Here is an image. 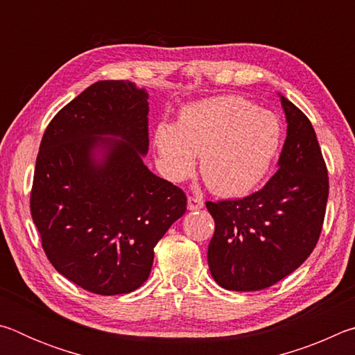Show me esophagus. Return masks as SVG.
Instances as JSON below:
<instances>
[{
    "mask_svg": "<svg viewBox=\"0 0 355 355\" xmlns=\"http://www.w3.org/2000/svg\"><path fill=\"white\" fill-rule=\"evenodd\" d=\"M203 207H205V202L199 199V197H188V208L191 209V211H196V209H202Z\"/></svg>",
    "mask_w": 355,
    "mask_h": 355,
    "instance_id": "obj_1",
    "label": "esophagus"
}]
</instances>
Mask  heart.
I'll return each mask as SVG.
<instances>
[{
	"mask_svg": "<svg viewBox=\"0 0 355 355\" xmlns=\"http://www.w3.org/2000/svg\"><path fill=\"white\" fill-rule=\"evenodd\" d=\"M274 114L243 97H214L186 105L178 122L156 125L153 142L163 175L173 183L200 171L214 192L244 196L261 182L280 146Z\"/></svg>",
	"mask_w": 355,
	"mask_h": 355,
	"instance_id": "obj_1",
	"label": "heart"
}]
</instances>
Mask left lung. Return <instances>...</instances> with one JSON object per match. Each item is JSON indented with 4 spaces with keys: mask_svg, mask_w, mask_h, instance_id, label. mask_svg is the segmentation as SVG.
<instances>
[{
    "mask_svg": "<svg viewBox=\"0 0 355 355\" xmlns=\"http://www.w3.org/2000/svg\"><path fill=\"white\" fill-rule=\"evenodd\" d=\"M279 98L286 119L279 171L244 199L207 202L216 225L208 266L225 290L277 284L307 260L322 228L329 178L320 144L307 116L284 95Z\"/></svg>",
    "mask_w": 355,
    "mask_h": 355,
    "instance_id": "obj_1",
    "label": "left lung"
}]
</instances>
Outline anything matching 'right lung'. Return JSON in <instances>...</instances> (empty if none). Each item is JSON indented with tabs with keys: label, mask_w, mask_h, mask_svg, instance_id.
<instances>
[{
	"label": "right lung",
	"mask_w": 355,
	"mask_h": 355,
	"mask_svg": "<svg viewBox=\"0 0 355 355\" xmlns=\"http://www.w3.org/2000/svg\"><path fill=\"white\" fill-rule=\"evenodd\" d=\"M148 94L98 81L70 101L42 137L33 220L59 274L114 296L148 279L153 248L186 211L184 192L150 172Z\"/></svg>",
	"instance_id": "obj_1"
}]
</instances>
